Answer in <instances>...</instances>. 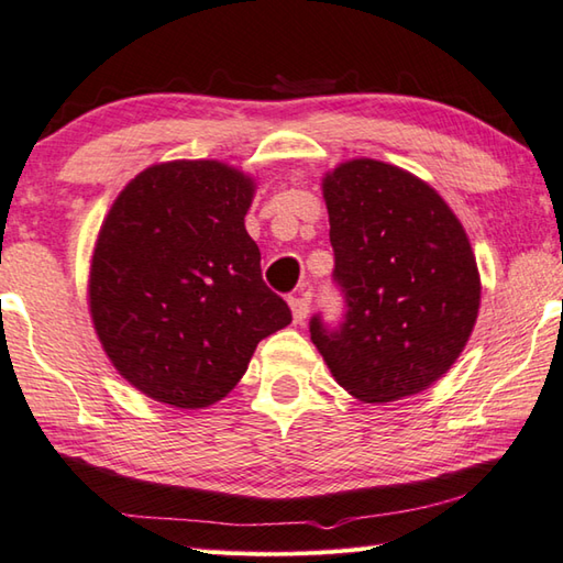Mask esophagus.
Here are the masks:
<instances>
[{
    "label": "esophagus",
    "instance_id": "34e87169",
    "mask_svg": "<svg viewBox=\"0 0 563 563\" xmlns=\"http://www.w3.org/2000/svg\"><path fill=\"white\" fill-rule=\"evenodd\" d=\"M289 306H291L294 323H303L306 318H309V309H311V299H309V294L291 296V299H289Z\"/></svg>",
    "mask_w": 563,
    "mask_h": 563
}]
</instances>
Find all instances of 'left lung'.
I'll list each match as a JSON object with an SVG mask.
<instances>
[{"mask_svg":"<svg viewBox=\"0 0 563 563\" xmlns=\"http://www.w3.org/2000/svg\"><path fill=\"white\" fill-rule=\"evenodd\" d=\"M345 316L311 318V341L338 385L367 405L417 395L463 353L481 309L468 235L421 178L353 158L323 178Z\"/></svg>","mask_w":563,"mask_h":563,"instance_id":"1","label":"left lung"}]
</instances>
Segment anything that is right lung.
Returning a JSON list of instances; mask_svg holds the SVG:
<instances>
[{
	"label": "right lung",
	"mask_w": 563,
	"mask_h": 563,
	"mask_svg": "<svg viewBox=\"0 0 563 563\" xmlns=\"http://www.w3.org/2000/svg\"><path fill=\"white\" fill-rule=\"evenodd\" d=\"M252 196V178L228 164L168 162L132 178L104 218L90 316L117 373L146 397L216 405L262 338L291 323L245 230Z\"/></svg>",
	"instance_id": "1"
}]
</instances>
